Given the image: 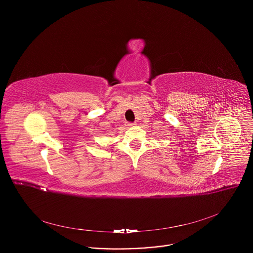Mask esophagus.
Here are the masks:
<instances>
[{
  "mask_svg": "<svg viewBox=\"0 0 253 253\" xmlns=\"http://www.w3.org/2000/svg\"><path fill=\"white\" fill-rule=\"evenodd\" d=\"M133 125H135V124H134V123H132V122H127V126L131 127V126H133Z\"/></svg>",
  "mask_w": 253,
  "mask_h": 253,
  "instance_id": "esophagus-1",
  "label": "esophagus"
}]
</instances>
